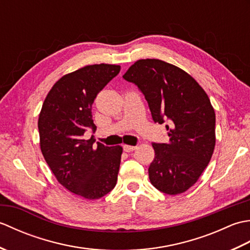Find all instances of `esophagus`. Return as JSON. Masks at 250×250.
I'll return each mask as SVG.
<instances>
[{"label": "esophagus", "mask_w": 250, "mask_h": 250, "mask_svg": "<svg viewBox=\"0 0 250 250\" xmlns=\"http://www.w3.org/2000/svg\"><path fill=\"white\" fill-rule=\"evenodd\" d=\"M137 148V146H131V145H124V150L125 151V152H131V151H133V150H135Z\"/></svg>", "instance_id": "obj_1"}]
</instances>
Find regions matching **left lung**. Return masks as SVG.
I'll return each instance as SVG.
<instances>
[{
    "label": "left lung",
    "instance_id": "1",
    "mask_svg": "<svg viewBox=\"0 0 250 250\" xmlns=\"http://www.w3.org/2000/svg\"><path fill=\"white\" fill-rule=\"evenodd\" d=\"M124 78L135 83L152 119L167 122L168 143H152L150 183L163 193H183L198 182L216 144V116L204 89L182 68L158 59L136 61Z\"/></svg>",
    "mask_w": 250,
    "mask_h": 250
}]
</instances>
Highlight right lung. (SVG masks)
<instances>
[{"mask_svg": "<svg viewBox=\"0 0 250 250\" xmlns=\"http://www.w3.org/2000/svg\"><path fill=\"white\" fill-rule=\"evenodd\" d=\"M120 65L93 64L58 81L44 101L39 117L41 150L57 180L81 198L97 200L114 189L118 178L121 146H97L84 140L98 93L118 75Z\"/></svg>", "mask_w": 250, "mask_h": 250, "instance_id": "right-lung-1", "label": "right lung"}]
</instances>
